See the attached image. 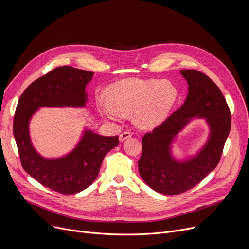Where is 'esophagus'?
<instances>
[{
    "mask_svg": "<svg viewBox=\"0 0 249 249\" xmlns=\"http://www.w3.org/2000/svg\"><path fill=\"white\" fill-rule=\"evenodd\" d=\"M131 136H132V133H131V132H129V131L123 132V133H121V134L119 135V141H120V142H123V141H125L126 139L130 138Z\"/></svg>",
    "mask_w": 249,
    "mask_h": 249,
    "instance_id": "obj_1",
    "label": "esophagus"
}]
</instances>
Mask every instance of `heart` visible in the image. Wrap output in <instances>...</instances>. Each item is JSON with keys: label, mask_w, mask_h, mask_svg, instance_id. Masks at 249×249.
Returning a JSON list of instances; mask_svg holds the SVG:
<instances>
[{"label": "heart", "mask_w": 249, "mask_h": 249, "mask_svg": "<svg viewBox=\"0 0 249 249\" xmlns=\"http://www.w3.org/2000/svg\"><path fill=\"white\" fill-rule=\"evenodd\" d=\"M107 100L96 98L97 109L110 120H120L134 112L136 124L153 128L162 123L178 99L176 87L159 79H127L111 85L106 90Z\"/></svg>", "instance_id": "1"}]
</instances>
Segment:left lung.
<instances>
[{
    "label": "left lung",
    "instance_id": "8db88e82",
    "mask_svg": "<svg viewBox=\"0 0 249 249\" xmlns=\"http://www.w3.org/2000/svg\"><path fill=\"white\" fill-rule=\"evenodd\" d=\"M180 74L188 85L187 97L179 109L143 137V152L138 161L143 180L165 195L193 188L214 170L231 131V112L218 86L196 70H181ZM194 118L206 121L210 130L208 139L195 155L177 160L171 151L173 142Z\"/></svg>",
    "mask_w": 249,
    "mask_h": 249
}]
</instances>
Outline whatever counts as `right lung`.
Returning <instances> with one entry per match:
<instances>
[{"instance_id": "obj_1", "label": "right lung", "mask_w": 249, "mask_h": 249, "mask_svg": "<svg viewBox=\"0 0 249 249\" xmlns=\"http://www.w3.org/2000/svg\"><path fill=\"white\" fill-rule=\"evenodd\" d=\"M92 76L89 71L58 67L26 88L16 109L14 136L22 167L43 186L66 195L79 193L92 184L105 155L119 144L118 136L105 137L85 129L72 151L48 159L34 149L29 122L41 107H85L86 88Z\"/></svg>"}]
</instances>
